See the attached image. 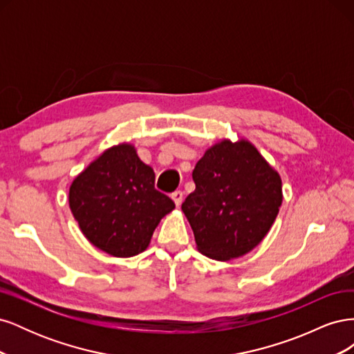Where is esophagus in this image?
Listing matches in <instances>:
<instances>
[{"label":"esophagus","mask_w":354,"mask_h":354,"mask_svg":"<svg viewBox=\"0 0 354 354\" xmlns=\"http://www.w3.org/2000/svg\"><path fill=\"white\" fill-rule=\"evenodd\" d=\"M171 198H173L176 205L180 207L181 202H183V192H181V190H176L174 194H171Z\"/></svg>","instance_id":"esophagus-1"}]
</instances>
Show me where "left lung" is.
<instances>
[{"instance_id": "left-lung-1", "label": "left lung", "mask_w": 354, "mask_h": 354, "mask_svg": "<svg viewBox=\"0 0 354 354\" xmlns=\"http://www.w3.org/2000/svg\"><path fill=\"white\" fill-rule=\"evenodd\" d=\"M195 192L181 205L198 250L217 261L259 245L282 205V180L248 140H221L194 169Z\"/></svg>"}]
</instances>
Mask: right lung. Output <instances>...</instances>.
I'll return each instance as SVG.
<instances>
[{
	"mask_svg": "<svg viewBox=\"0 0 354 354\" xmlns=\"http://www.w3.org/2000/svg\"><path fill=\"white\" fill-rule=\"evenodd\" d=\"M69 207L84 236L113 257L143 252L160 218L176 208L128 143L104 151L75 177Z\"/></svg>",
	"mask_w": 354,
	"mask_h": 354,
	"instance_id": "add662e5",
	"label": "right lung"
}]
</instances>
